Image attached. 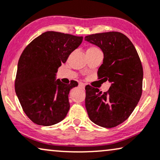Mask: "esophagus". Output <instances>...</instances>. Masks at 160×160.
<instances>
[{
	"label": "esophagus",
	"mask_w": 160,
	"mask_h": 160,
	"mask_svg": "<svg viewBox=\"0 0 160 160\" xmlns=\"http://www.w3.org/2000/svg\"><path fill=\"white\" fill-rule=\"evenodd\" d=\"M79 87L81 88H85V85H84L83 83H82V82H80V83H79Z\"/></svg>",
	"instance_id": "esophagus-1"
}]
</instances>
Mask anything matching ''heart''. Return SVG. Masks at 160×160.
<instances>
[{"label": "heart", "instance_id": "1", "mask_svg": "<svg viewBox=\"0 0 160 160\" xmlns=\"http://www.w3.org/2000/svg\"><path fill=\"white\" fill-rule=\"evenodd\" d=\"M97 50H98V49L97 48L91 47V48H88L87 51H97Z\"/></svg>", "mask_w": 160, "mask_h": 160}]
</instances>
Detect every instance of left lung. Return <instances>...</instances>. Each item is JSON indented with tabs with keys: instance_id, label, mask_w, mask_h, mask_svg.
<instances>
[{
	"instance_id": "left-lung-1",
	"label": "left lung",
	"mask_w": 160,
	"mask_h": 160,
	"mask_svg": "<svg viewBox=\"0 0 160 160\" xmlns=\"http://www.w3.org/2000/svg\"><path fill=\"white\" fill-rule=\"evenodd\" d=\"M85 40L101 49L103 64L98 78L111 83L108 92L86 86V108L90 120L98 126L111 128L129 118L142 92L143 68L137 51L129 38L118 32L86 36Z\"/></svg>"
}]
</instances>
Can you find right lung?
<instances>
[{
	"mask_svg": "<svg viewBox=\"0 0 160 160\" xmlns=\"http://www.w3.org/2000/svg\"><path fill=\"white\" fill-rule=\"evenodd\" d=\"M82 36L48 31L25 48L18 63L15 89L22 109L32 122L51 126L65 118L68 94L76 81L56 80L58 68L82 43Z\"/></svg>",
	"mask_w": 160,
	"mask_h": 160,
	"instance_id": "obj_1",
	"label": "right lung"
}]
</instances>
